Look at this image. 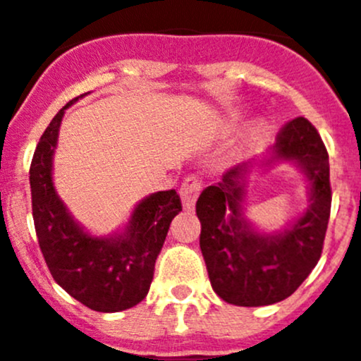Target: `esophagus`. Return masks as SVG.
<instances>
[{
    "label": "esophagus",
    "instance_id": "1",
    "mask_svg": "<svg viewBox=\"0 0 361 361\" xmlns=\"http://www.w3.org/2000/svg\"><path fill=\"white\" fill-rule=\"evenodd\" d=\"M201 188H203V181L197 176H188L183 180L180 188V196L181 201H183V207L187 208V210H190V208L194 207L197 196H200Z\"/></svg>",
    "mask_w": 361,
    "mask_h": 361
}]
</instances>
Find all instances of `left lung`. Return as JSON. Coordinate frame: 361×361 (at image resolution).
Returning a JSON list of instances; mask_svg holds the SVG:
<instances>
[{
  "label": "left lung",
  "instance_id": "1",
  "mask_svg": "<svg viewBox=\"0 0 361 361\" xmlns=\"http://www.w3.org/2000/svg\"><path fill=\"white\" fill-rule=\"evenodd\" d=\"M271 153L272 160L298 161L312 183V204L288 230L257 233L245 221L242 197L252 161L228 169L196 203L208 278L215 294L230 305L265 306L287 299L308 278L324 247L331 185L321 135L308 119L295 117L278 131Z\"/></svg>",
  "mask_w": 361,
  "mask_h": 361
}]
</instances>
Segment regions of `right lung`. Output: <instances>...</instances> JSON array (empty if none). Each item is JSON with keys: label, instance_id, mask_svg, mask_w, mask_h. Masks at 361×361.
I'll return each instance as SVG.
<instances>
[{"label": "right lung", "instance_id": "right-lung-1", "mask_svg": "<svg viewBox=\"0 0 361 361\" xmlns=\"http://www.w3.org/2000/svg\"><path fill=\"white\" fill-rule=\"evenodd\" d=\"M63 106L40 137L30 165L32 212L37 240L53 279L76 301L96 312H121L139 305L149 292L154 262L171 221L181 212L176 190L157 192L137 204L121 235L90 237L73 221L51 180Z\"/></svg>", "mask_w": 361, "mask_h": 361}]
</instances>
